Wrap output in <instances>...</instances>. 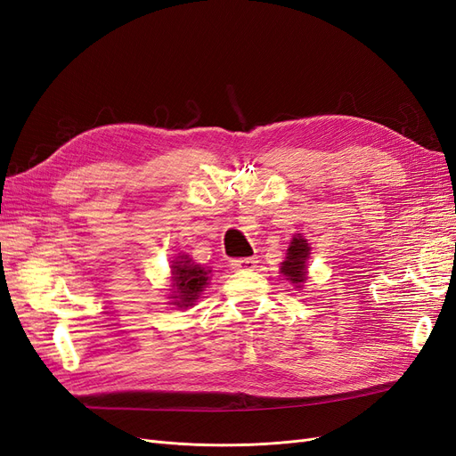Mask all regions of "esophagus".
<instances>
[{
	"instance_id": "1",
	"label": "esophagus",
	"mask_w": 456,
	"mask_h": 456,
	"mask_svg": "<svg viewBox=\"0 0 456 456\" xmlns=\"http://www.w3.org/2000/svg\"><path fill=\"white\" fill-rule=\"evenodd\" d=\"M256 265H258V260H256V258H253V256H247V258H233V260L230 262L232 270H238V272H251V270H255V268H256Z\"/></svg>"
}]
</instances>
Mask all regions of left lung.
Masks as SVG:
<instances>
[{"mask_svg":"<svg viewBox=\"0 0 456 456\" xmlns=\"http://www.w3.org/2000/svg\"><path fill=\"white\" fill-rule=\"evenodd\" d=\"M308 258H310V245L308 241L297 233V236L291 240V245L287 249V256L281 262V273L285 275L287 281H291L297 289L302 287L308 280Z\"/></svg>","mask_w":456,"mask_h":456,"instance_id":"obj_1","label":"left lung"}]
</instances>
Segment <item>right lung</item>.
I'll use <instances>...</instances> for the list:
<instances>
[{"mask_svg": "<svg viewBox=\"0 0 456 456\" xmlns=\"http://www.w3.org/2000/svg\"><path fill=\"white\" fill-rule=\"evenodd\" d=\"M173 273V298L171 305L176 308H190L194 306V302L201 295L203 289L209 285V273L211 270H207L200 265H196L188 255L176 256L171 266Z\"/></svg>", "mask_w": 456, "mask_h": 456, "instance_id": "1", "label": "right lung"}]
</instances>
